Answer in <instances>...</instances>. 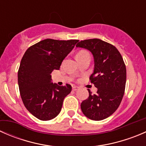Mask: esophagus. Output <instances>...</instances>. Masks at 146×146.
Wrapping results in <instances>:
<instances>
[{
	"instance_id": "obj_1",
	"label": "esophagus",
	"mask_w": 146,
	"mask_h": 146,
	"mask_svg": "<svg viewBox=\"0 0 146 146\" xmlns=\"http://www.w3.org/2000/svg\"><path fill=\"white\" fill-rule=\"evenodd\" d=\"M79 89V88L78 86H73V91H76Z\"/></svg>"
}]
</instances>
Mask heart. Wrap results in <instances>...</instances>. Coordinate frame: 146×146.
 I'll return each mask as SVG.
<instances>
[{
	"instance_id": "1",
	"label": "heart",
	"mask_w": 146,
	"mask_h": 146,
	"mask_svg": "<svg viewBox=\"0 0 146 146\" xmlns=\"http://www.w3.org/2000/svg\"><path fill=\"white\" fill-rule=\"evenodd\" d=\"M88 54V53L85 51H80L76 55V58H78V57H81L82 56H85Z\"/></svg>"
}]
</instances>
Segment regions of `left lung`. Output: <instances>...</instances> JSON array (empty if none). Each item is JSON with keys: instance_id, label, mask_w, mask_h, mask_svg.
I'll return each mask as SVG.
<instances>
[{"instance_id": "left-lung-1", "label": "left lung", "mask_w": 146, "mask_h": 146, "mask_svg": "<svg viewBox=\"0 0 146 146\" xmlns=\"http://www.w3.org/2000/svg\"><path fill=\"white\" fill-rule=\"evenodd\" d=\"M76 46L92 53L95 67L90 80L98 88L96 95L88 90L89 97L82 102L81 110L90 119L103 120L120 105L126 86V66L117 48L100 39L80 41Z\"/></svg>"}]
</instances>
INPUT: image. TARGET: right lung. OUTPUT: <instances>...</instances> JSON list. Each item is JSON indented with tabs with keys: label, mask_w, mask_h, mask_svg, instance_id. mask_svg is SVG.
<instances>
[{
	"label": "right lung",
	"mask_w": 146,
	"mask_h": 146,
	"mask_svg": "<svg viewBox=\"0 0 146 146\" xmlns=\"http://www.w3.org/2000/svg\"><path fill=\"white\" fill-rule=\"evenodd\" d=\"M78 40L46 39L27 48L17 73L20 96L26 109L37 119L48 121L61 111L64 98L71 92L69 84L51 82V72L61 63Z\"/></svg>",
	"instance_id": "right-lung-1"
}]
</instances>
